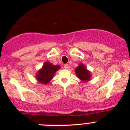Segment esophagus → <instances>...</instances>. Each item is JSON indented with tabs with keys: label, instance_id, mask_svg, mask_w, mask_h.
I'll return each mask as SVG.
<instances>
[{
	"label": "esophagus",
	"instance_id": "1",
	"mask_svg": "<svg viewBox=\"0 0 130 130\" xmlns=\"http://www.w3.org/2000/svg\"><path fill=\"white\" fill-rule=\"evenodd\" d=\"M64 68L65 69H68L69 68V65H68V64H65L64 65Z\"/></svg>",
	"mask_w": 130,
	"mask_h": 130
}]
</instances>
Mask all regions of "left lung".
Returning a JSON list of instances; mask_svg holds the SVG:
<instances>
[{
  "mask_svg": "<svg viewBox=\"0 0 130 130\" xmlns=\"http://www.w3.org/2000/svg\"><path fill=\"white\" fill-rule=\"evenodd\" d=\"M75 73L79 79L83 81H88L90 79V72L87 70V68L83 64H80L75 70Z\"/></svg>",
  "mask_w": 130,
  "mask_h": 130,
  "instance_id": "1",
  "label": "left lung"
}]
</instances>
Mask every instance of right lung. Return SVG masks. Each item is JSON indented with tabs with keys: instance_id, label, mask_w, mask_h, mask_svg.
Returning <instances> with one entry per match:
<instances>
[{
	"instance_id": "right-lung-1",
	"label": "right lung",
	"mask_w": 130,
	"mask_h": 130,
	"mask_svg": "<svg viewBox=\"0 0 130 130\" xmlns=\"http://www.w3.org/2000/svg\"><path fill=\"white\" fill-rule=\"evenodd\" d=\"M60 66L53 65L49 62H45L43 66L36 73V79L42 84H47L53 77L55 72L59 70Z\"/></svg>"
}]
</instances>
